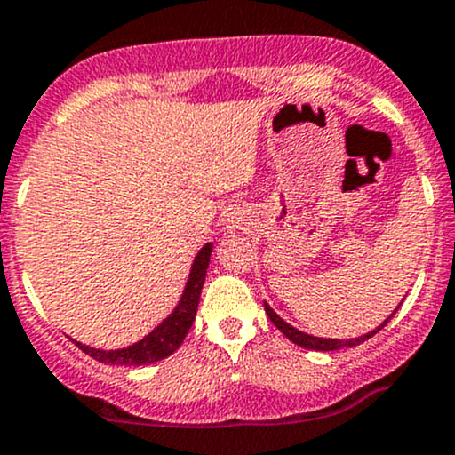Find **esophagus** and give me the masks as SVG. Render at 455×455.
<instances>
[{
	"label": "esophagus",
	"mask_w": 455,
	"mask_h": 455,
	"mask_svg": "<svg viewBox=\"0 0 455 455\" xmlns=\"http://www.w3.org/2000/svg\"><path fill=\"white\" fill-rule=\"evenodd\" d=\"M227 228H228V231H231V228H233V227H231V224H228V227H227Z\"/></svg>",
	"instance_id": "1"
}]
</instances>
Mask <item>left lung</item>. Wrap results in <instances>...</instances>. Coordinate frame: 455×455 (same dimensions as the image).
Segmentation results:
<instances>
[{
	"instance_id": "1",
	"label": "left lung",
	"mask_w": 455,
	"mask_h": 455,
	"mask_svg": "<svg viewBox=\"0 0 455 455\" xmlns=\"http://www.w3.org/2000/svg\"><path fill=\"white\" fill-rule=\"evenodd\" d=\"M401 305H403V300H401ZM401 305H398V307H401ZM398 307L392 311L390 315L386 317L384 322H381L379 326L375 328V331H371V332H366V335H363V337H355V339H324V337H314V335H307V332H303V331H299V328H294L292 324H288L286 320H282L280 315L275 314V311L271 309V305L267 303L265 300V311H267V315H269V320L273 322V324H275L277 328H280V331L283 332V335H286L290 341L294 343V346H299V347H305V349H314V352H335V349H346V347H355V346H360V343H364L366 339H371L373 335H377V332L381 331V328H384L387 322L392 320L394 317V314H396L398 311Z\"/></svg>"
}]
</instances>
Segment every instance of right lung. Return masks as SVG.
<instances>
[{
  "mask_svg": "<svg viewBox=\"0 0 455 455\" xmlns=\"http://www.w3.org/2000/svg\"><path fill=\"white\" fill-rule=\"evenodd\" d=\"M213 243H205L204 248L196 251L193 265H190L188 280L184 283L182 297H180L178 305H175L172 314H169L161 324L152 328L150 332L140 341L131 343L127 347L118 349H100L91 347L86 343L71 341L76 343V347H80L82 352L89 354L91 358H95L97 363L103 364H118V366H144L158 363V360L172 355L175 349L182 346L184 337L188 335L190 326H193L196 307H199L201 290H204L207 267H210V256H212Z\"/></svg>",
  "mask_w": 455,
  "mask_h": 455,
  "instance_id": "add662e5",
  "label": "right lung"
}]
</instances>
